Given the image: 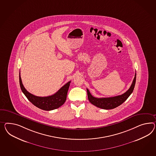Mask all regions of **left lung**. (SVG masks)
Returning a JSON list of instances; mask_svg holds the SVG:
<instances>
[{"label": "left lung", "mask_w": 156, "mask_h": 156, "mask_svg": "<svg viewBox=\"0 0 156 156\" xmlns=\"http://www.w3.org/2000/svg\"><path fill=\"white\" fill-rule=\"evenodd\" d=\"M136 79V73H135V77L132 81L130 88H129V89L127 92L119 96L107 98H96L92 96L89 90L88 89H87L88 100L93 105L101 108L109 110L116 108L123 104L124 101L128 98V97L131 94L135 88Z\"/></svg>", "instance_id": "left-lung-1"}]
</instances>
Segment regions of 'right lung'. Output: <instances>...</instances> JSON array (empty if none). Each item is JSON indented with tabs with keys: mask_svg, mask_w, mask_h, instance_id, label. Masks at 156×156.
Here are the masks:
<instances>
[{
	"mask_svg": "<svg viewBox=\"0 0 156 156\" xmlns=\"http://www.w3.org/2000/svg\"><path fill=\"white\" fill-rule=\"evenodd\" d=\"M19 81L21 89L28 100L36 107L46 111L58 108L64 104L71 83V81L68 82L53 95L48 97H38L30 93L24 88L21 79L20 72L19 73Z\"/></svg>",
	"mask_w": 156,
	"mask_h": 156,
	"instance_id": "add662e5",
	"label": "right lung"
}]
</instances>
